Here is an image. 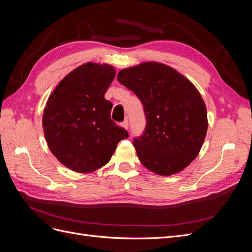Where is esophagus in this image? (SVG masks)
Here are the masks:
<instances>
[{
  "label": "esophagus",
  "instance_id": "34e87169",
  "mask_svg": "<svg viewBox=\"0 0 252 252\" xmlns=\"http://www.w3.org/2000/svg\"><path fill=\"white\" fill-rule=\"evenodd\" d=\"M128 124H129V123H128V120H127V119L124 120L123 122H122V126H123L125 129H128V126H129Z\"/></svg>",
  "mask_w": 252,
  "mask_h": 252
}]
</instances>
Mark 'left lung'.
<instances>
[{"label": "left lung", "mask_w": 252, "mask_h": 252, "mask_svg": "<svg viewBox=\"0 0 252 252\" xmlns=\"http://www.w3.org/2000/svg\"><path fill=\"white\" fill-rule=\"evenodd\" d=\"M118 81L140 98L146 126L133 139L141 163L171 175L199 155L207 132V110L193 84L173 68L147 62L121 70Z\"/></svg>", "instance_id": "obj_1"}]
</instances>
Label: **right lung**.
<instances>
[{
    "label": "right lung",
    "mask_w": 252,
    "mask_h": 252,
    "mask_svg": "<svg viewBox=\"0 0 252 252\" xmlns=\"http://www.w3.org/2000/svg\"><path fill=\"white\" fill-rule=\"evenodd\" d=\"M116 77L110 65L87 63L59 83L43 114L45 139L67 168L86 173L107 164L117 145L129 134L110 118L112 103L104 97Z\"/></svg>",
    "instance_id": "1"
}]
</instances>
